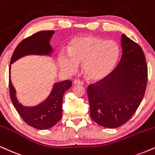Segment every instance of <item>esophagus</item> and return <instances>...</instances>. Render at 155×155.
<instances>
[{
    "instance_id": "obj_1",
    "label": "esophagus",
    "mask_w": 155,
    "mask_h": 155,
    "mask_svg": "<svg viewBox=\"0 0 155 155\" xmlns=\"http://www.w3.org/2000/svg\"><path fill=\"white\" fill-rule=\"evenodd\" d=\"M74 84H79V85H83V84H84V82H83V81H80V80L76 79V80H74Z\"/></svg>"
}]
</instances>
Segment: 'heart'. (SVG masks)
Instances as JSON below:
<instances>
[{
	"label": "heart",
	"instance_id": "obj_1",
	"mask_svg": "<svg viewBox=\"0 0 155 155\" xmlns=\"http://www.w3.org/2000/svg\"><path fill=\"white\" fill-rule=\"evenodd\" d=\"M120 48L113 40L95 37H79L72 41L68 53L61 51L59 66L63 71L74 74L78 64L82 63V71L92 81H100L114 70L120 57Z\"/></svg>",
	"mask_w": 155,
	"mask_h": 155
}]
</instances>
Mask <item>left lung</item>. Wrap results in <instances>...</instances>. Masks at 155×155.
<instances>
[{
    "label": "left lung",
    "instance_id": "obj_1",
    "mask_svg": "<svg viewBox=\"0 0 155 155\" xmlns=\"http://www.w3.org/2000/svg\"><path fill=\"white\" fill-rule=\"evenodd\" d=\"M122 55L105 79L87 89L90 116L100 126L115 128L126 124L142 101L147 83V66L140 46L121 35Z\"/></svg>",
    "mask_w": 155,
    "mask_h": 155
}]
</instances>
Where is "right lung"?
I'll use <instances>...</instances> for the list:
<instances>
[{
    "label": "right lung",
    "mask_w": 155,
    "mask_h": 155,
    "mask_svg": "<svg viewBox=\"0 0 155 155\" xmlns=\"http://www.w3.org/2000/svg\"><path fill=\"white\" fill-rule=\"evenodd\" d=\"M54 33L53 30L38 31L22 40L14 50L9 66V91L13 105L26 124L39 130L48 129L61 120L63 94L71 87L72 82L66 80L54 83L51 92L44 101L32 107L24 106L16 97V89L11 80V65L26 55L51 56L53 49L50 41Z\"/></svg>",
    "instance_id": "1"
}]
</instances>
